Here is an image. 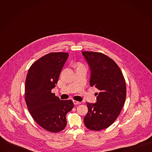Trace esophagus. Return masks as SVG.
<instances>
[{
  "mask_svg": "<svg viewBox=\"0 0 152 152\" xmlns=\"http://www.w3.org/2000/svg\"><path fill=\"white\" fill-rule=\"evenodd\" d=\"M73 103H74L75 105H76V104H79L81 103V102H77V101H76V100H73Z\"/></svg>",
  "mask_w": 152,
  "mask_h": 152,
  "instance_id": "1",
  "label": "esophagus"
}]
</instances>
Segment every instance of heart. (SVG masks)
Listing matches in <instances>:
<instances>
[{"label": "heart", "mask_w": 152, "mask_h": 152, "mask_svg": "<svg viewBox=\"0 0 152 152\" xmlns=\"http://www.w3.org/2000/svg\"><path fill=\"white\" fill-rule=\"evenodd\" d=\"M81 66H83V65H82L81 64H77V67H81Z\"/></svg>", "instance_id": "heart-1"}]
</instances>
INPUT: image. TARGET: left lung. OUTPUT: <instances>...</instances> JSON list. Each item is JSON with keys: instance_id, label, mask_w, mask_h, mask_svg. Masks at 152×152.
<instances>
[{"instance_id": "8db88e82", "label": "left lung", "mask_w": 152, "mask_h": 152, "mask_svg": "<svg viewBox=\"0 0 152 152\" xmlns=\"http://www.w3.org/2000/svg\"><path fill=\"white\" fill-rule=\"evenodd\" d=\"M90 70V85L99 90L96 103H86L85 126L100 131L111 126L119 115L126 97L123 73L113 59L97 52H82Z\"/></svg>"}]
</instances>
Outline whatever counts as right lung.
Masks as SVG:
<instances>
[{"label":"right lung","instance_id":"obj_1","mask_svg":"<svg viewBox=\"0 0 152 152\" xmlns=\"http://www.w3.org/2000/svg\"><path fill=\"white\" fill-rule=\"evenodd\" d=\"M69 53H50L31 66L25 82V100L36 123L51 132H58L67 125L66 115L74 106L71 100H62L52 93Z\"/></svg>","mask_w":152,"mask_h":152}]
</instances>
